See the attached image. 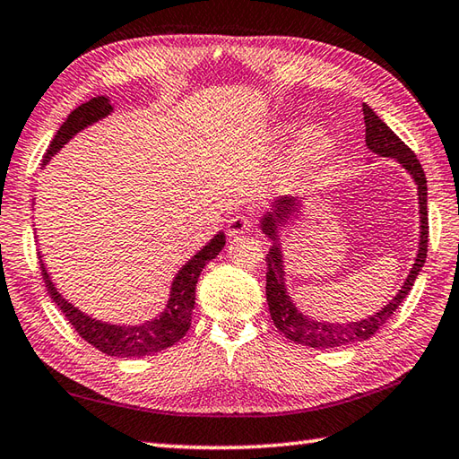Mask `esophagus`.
<instances>
[{"instance_id": "1", "label": "esophagus", "mask_w": 459, "mask_h": 459, "mask_svg": "<svg viewBox=\"0 0 459 459\" xmlns=\"http://www.w3.org/2000/svg\"><path fill=\"white\" fill-rule=\"evenodd\" d=\"M253 219L250 217H245V214H240V217H232L227 224V232L229 237H240L245 235V232H250V229H253Z\"/></svg>"}]
</instances>
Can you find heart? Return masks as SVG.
Here are the masks:
<instances>
[{"mask_svg": "<svg viewBox=\"0 0 459 459\" xmlns=\"http://www.w3.org/2000/svg\"><path fill=\"white\" fill-rule=\"evenodd\" d=\"M325 152V139L316 131L304 133L294 147V160L300 167H310L316 163Z\"/></svg>", "mask_w": 459, "mask_h": 459, "instance_id": "b5f03b06", "label": "heart"}]
</instances>
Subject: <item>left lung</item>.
Listing matches in <instances>:
<instances>
[{
  "label": "left lung",
  "mask_w": 459,
  "mask_h": 459,
  "mask_svg": "<svg viewBox=\"0 0 459 459\" xmlns=\"http://www.w3.org/2000/svg\"><path fill=\"white\" fill-rule=\"evenodd\" d=\"M364 111V123H366V147L380 157L396 159L398 163L408 170L418 185V204H420V247L418 256L414 260V266L402 284L398 294L385 304L382 310H378L374 316H368L364 320L350 322V325H332V322H320L304 316V314L294 307L289 292H286V278H284V260L281 242H278V229L290 219V214L299 209V199L294 196H282V199L274 201L273 211L266 212L263 221H260V229L264 235L273 240V247L268 248L266 255V302L268 310L274 326L282 332V334L292 340L296 344L310 346V348H338L348 346L354 342H362V340L372 338L376 332L385 325L394 312L400 308V304L406 299L408 292L414 286L421 266L426 263L428 256V181L421 169L418 157L414 155L406 143H403L396 133H394L388 125H385L378 115L374 113L366 103L362 105Z\"/></svg>",
  "instance_id": "1"
}]
</instances>
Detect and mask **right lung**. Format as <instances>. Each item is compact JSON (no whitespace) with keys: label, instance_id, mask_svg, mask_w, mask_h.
I'll return each instance as SVG.
<instances>
[{"label":"right lung","instance_id":"obj_1","mask_svg":"<svg viewBox=\"0 0 459 459\" xmlns=\"http://www.w3.org/2000/svg\"><path fill=\"white\" fill-rule=\"evenodd\" d=\"M113 111V105L105 95L93 97L91 101L81 103L75 111H71L65 123L61 125L56 137L49 143V149L43 157V165L49 163V159L59 152V149L65 145L69 139H74L79 131H83L89 125L105 119L107 115ZM224 232H219L211 238V242L196 253L188 263L177 273L173 284H170V294L167 308L159 314L157 318L143 322L137 326H121V325H109V322H101L89 316V314L81 312L77 307H74L69 300L63 299L57 292L56 284L51 282V278L45 271V264L39 256L41 263V276L43 282L48 286L53 302L57 304L59 310L65 314L69 325L77 330V334L101 350L107 356L117 358H139L160 352L169 346L177 344L181 340L188 326H191V316L195 308V286L199 281V274L203 268L209 264V260L217 256L224 247Z\"/></svg>","mask_w":459,"mask_h":459}]
</instances>
